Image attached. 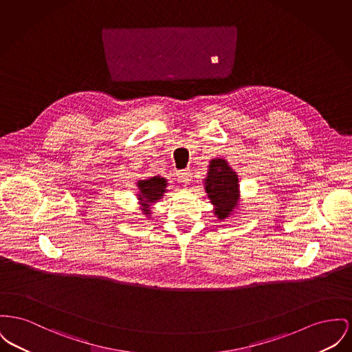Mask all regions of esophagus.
Segmentation results:
<instances>
[{"label":"esophagus","instance_id":"34e87169","mask_svg":"<svg viewBox=\"0 0 352 352\" xmlns=\"http://www.w3.org/2000/svg\"><path fill=\"white\" fill-rule=\"evenodd\" d=\"M178 178H179V181L184 184V185H188L190 182H191V178H192V173H191V170H181L179 173H178Z\"/></svg>","mask_w":352,"mask_h":352}]
</instances>
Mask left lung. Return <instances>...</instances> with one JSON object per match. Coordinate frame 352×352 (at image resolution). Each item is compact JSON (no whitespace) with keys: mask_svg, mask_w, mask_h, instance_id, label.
I'll list each match as a JSON object with an SVG mask.
<instances>
[{"mask_svg":"<svg viewBox=\"0 0 352 352\" xmlns=\"http://www.w3.org/2000/svg\"><path fill=\"white\" fill-rule=\"evenodd\" d=\"M239 179L226 160H211L205 179L207 197L219 221L228 218L239 205Z\"/></svg>","mask_w":352,"mask_h":352,"instance_id":"1","label":"left lung"}]
</instances>
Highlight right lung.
I'll return each instance as SVG.
<instances>
[{
  "label": "right lung",
  "instance_id": "add662e5",
  "mask_svg": "<svg viewBox=\"0 0 352 352\" xmlns=\"http://www.w3.org/2000/svg\"><path fill=\"white\" fill-rule=\"evenodd\" d=\"M137 187L140 190L137 197H138V201L141 205V210L144 211L146 217H148L151 214L150 206L154 205L157 201H160L167 191L166 190L167 181L165 178L157 175V177H151L148 179L138 181Z\"/></svg>",
  "mask_w": 352,
  "mask_h": 352
}]
</instances>
